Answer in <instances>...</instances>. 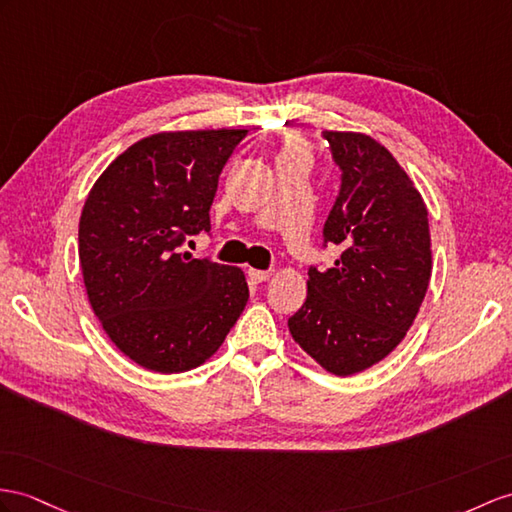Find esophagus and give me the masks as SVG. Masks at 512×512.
Masks as SVG:
<instances>
[{
  "label": "esophagus",
  "mask_w": 512,
  "mask_h": 512,
  "mask_svg": "<svg viewBox=\"0 0 512 512\" xmlns=\"http://www.w3.org/2000/svg\"><path fill=\"white\" fill-rule=\"evenodd\" d=\"M247 278L254 284H260L271 278V269H247Z\"/></svg>",
  "instance_id": "34e87169"
}]
</instances>
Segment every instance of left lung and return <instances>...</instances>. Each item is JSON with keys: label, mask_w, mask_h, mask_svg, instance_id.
Listing matches in <instances>:
<instances>
[{"label": "left lung", "mask_w": 512, "mask_h": 512, "mask_svg": "<svg viewBox=\"0 0 512 512\" xmlns=\"http://www.w3.org/2000/svg\"><path fill=\"white\" fill-rule=\"evenodd\" d=\"M341 171L323 223V247L341 256L308 269L304 306L289 317L295 343L336 376L389 356L426 297L432 252L428 210L389 149L358 132H323Z\"/></svg>", "instance_id": "8db88e82"}]
</instances>
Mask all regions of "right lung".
<instances>
[{
  "mask_svg": "<svg viewBox=\"0 0 512 512\" xmlns=\"http://www.w3.org/2000/svg\"><path fill=\"white\" fill-rule=\"evenodd\" d=\"M245 134H152L112 160L86 197L78 232L86 295L110 341L145 369L199 367L247 304L241 269L180 252L210 232L219 176Z\"/></svg>",
  "mask_w": 512,
  "mask_h": 512,
  "instance_id": "1",
  "label": "right lung"
}]
</instances>
